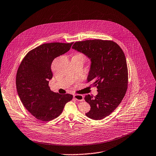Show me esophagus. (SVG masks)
<instances>
[{"label":"esophagus","instance_id":"34e87169","mask_svg":"<svg viewBox=\"0 0 156 156\" xmlns=\"http://www.w3.org/2000/svg\"><path fill=\"white\" fill-rule=\"evenodd\" d=\"M73 98L78 101H83V96L81 95V94H74L73 95Z\"/></svg>","mask_w":156,"mask_h":156}]
</instances>
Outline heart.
Segmentation results:
<instances>
[{
    "label": "heart",
    "mask_w": 156,
    "mask_h": 156,
    "mask_svg": "<svg viewBox=\"0 0 156 156\" xmlns=\"http://www.w3.org/2000/svg\"><path fill=\"white\" fill-rule=\"evenodd\" d=\"M75 56H77V57H79V58H80L81 59H82V60H84L85 56H84L82 54H77Z\"/></svg>",
    "instance_id": "b5f03b06"
}]
</instances>
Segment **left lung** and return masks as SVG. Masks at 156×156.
I'll return each instance as SVG.
<instances>
[{
    "mask_svg": "<svg viewBox=\"0 0 156 156\" xmlns=\"http://www.w3.org/2000/svg\"><path fill=\"white\" fill-rule=\"evenodd\" d=\"M72 48L90 60L87 81L97 85L95 97L90 94L85 97L91 107L85 115L94 120L102 119L116 109L127 91L128 73L125 55L116 43L108 40L77 41Z\"/></svg>",
    "mask_w": 156,
    "mask_h": 156,
    "instance_id": "left-lung-1",
    "label": "left lung"
}]
</instances>
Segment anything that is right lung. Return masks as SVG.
I'll return each mask as SVG.
<instances>
[{
	"mask_svg": "<svg viewBox=\"0 0 156 156\" xmlns=\"http://www.w3.org/2000/svg\"><path fill=\"white\" fill-rule=\"evenodd\" d=\"M73 44L40 45L30 51L20 65L16 79L18 94L26 108L38 119L49 121L57 118L73 99L72 94L53 92L49 87L53 60L69 51Z\"/></svg>",
	"mask_w": 156,
	"mask_h": 156,
	"instance_id": "right-lung-1",
	"label": "right lung"
}]
</instances>
